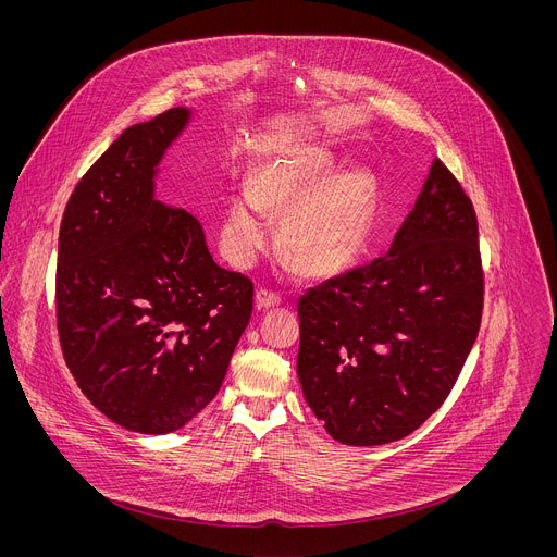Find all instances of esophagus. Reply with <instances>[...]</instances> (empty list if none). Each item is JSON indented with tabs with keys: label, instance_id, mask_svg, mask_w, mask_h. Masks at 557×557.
<instances>
[{
	"label": "esophagus",
	"instance_id": "esophagus-1",
	"mask_svg": "<svg viewBox=\"0 0 557 557\" xmlns=\"http://www.w3.org/2000/svg\"><path fill=\"white\" fill-rule=\"evenodd\" d=\"M282 304V297L277 293H271V290H256V308L258 310H269V308H275Z\"/></svg>",
	"mask_w": 557,
	"mask_h": 557
}]
</instances>
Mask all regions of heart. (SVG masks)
<instances>
[{
    "label": "heart",
    "mask_w": 557,
    "mask_h": 557,
    "mask_svg": "<svg viewBox=\"0 0 557 557\" xmlns=\"http://www.w3.org/2000/svg\"><path fill=\"white\" fill-rule=\"evenodd\" d=\"M374 211L376 183L370 170L335 172L329 149L286 143L253 165L249 189L228 198L222 251L235 267H249L271 240L267 215H273L280 218L284 262L304 277H335L366 249Z\"/></svg>",
    "instance_id": "obj_1"
}]
</instances>
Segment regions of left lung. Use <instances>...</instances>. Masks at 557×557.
<instances>
[{
  "instance_id": "obj_1",
  "label": "left lung",
  "mask_w": 557,
  "mask_h": 557,
  "mask_svg": "<svg viewBox=\"0 0 557 557\" xmlns=\"http://www.w3.org/2000/svg\"><path fill=\"white\" fill-rule=\"evenodd\" d=\"M479 220L432 163L389 251L310 288L297 306L304 399L344 445H385L447 399L483 314Z\"/></svg>"
}]
</instances>
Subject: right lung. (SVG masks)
Here are the masks:
<instances>
[{
	"label": "right lung",
	"instance_id": "1",
	"mask_svg": "<svg viewBox=\"0 0 557 557\" xmlns=\"http://www.w3.org/2000/svg\"><path fill=\"white\" fill-rule=\"evenodd\" d=\"M191 110L127 127L74 187L59 228L57 329L90 404L168 434L218 394L253 310V284L218 267L200 222L156 200V174Z\"/></svg>",
	"mask_w": 557,
	"mask_h": 557
}]
</instances>
